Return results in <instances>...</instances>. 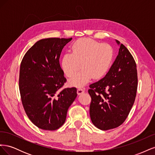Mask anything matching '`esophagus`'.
I'll list each match as a JSON object with an SVG mask.
<instances>
[{
  "mask_svg": "<svg viewBox=\"0 0 155 155\" xmlns=\"http://www.w3.org/2000/svg\"><path fill=\"white\" fill-rule=\"evenodd\" d=\"M84 92H85V90H84V89L82 88H78L77 90V93L78 95L81 94H83Z\"/></svg>",
  "mask_w": 155,
  "mask_h": 155,
  "instance_id": "esophagus-1",
  "label": "esophagus"
}]
</instances>
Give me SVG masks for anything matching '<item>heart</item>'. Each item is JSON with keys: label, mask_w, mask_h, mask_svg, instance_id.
<instances>
[{"label": "heart", "mask_w": 155, "mask_h": 155, "mask_svg": "<svg viewBox=\"0 0 155 155\" xmlns=\"http://www.w3.org/2000/svg\"><path fill=\"white\" fill-rule=\"evenodd\" d=\"M114 58V50L106 43L101 44L91 39H81L72 45L71 53L64 54L61 67L68 78L74 76L81 67L83 69L70 82L72 85H85L93 77L100 79L109 71Z\"/></svg>", "instance_id": "obj_1"}]
</instances>
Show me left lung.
Returning a JSON list of instances; mask_svg holds the SVG:
<instances>
[{
    "label": "left lung",
    "instance_id": "obj_1",
    "mask_svg": "<svg viewBox=\"0 0 155 155\" xmlns=\"http://www.w3.org/2000/svg\"><path fill=\"white\" fill-rule=\"evenodd\" d=\"M105 76L90 85V116L96 127L107 130L118 127L125 121L137 96V64L123 44Z\"/></svg>",
    "mask_w": 155,
    "mask_h": 155
}]
</instances>
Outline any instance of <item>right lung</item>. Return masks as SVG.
Listing matches in <instances>:
<instances>
[{
  "label": "right lung",
  "instance_id": "right-lung-1",
  "mask_svg": "<svg viewBox=\"0 0 155 155\" xmlns=\"http://www.w3.org/2000/svg\"><path fill=\"white\" fill-rule=\"evenodd\" d=\"M72 39H41L22 59L18 80L22 104L31 122L41 129L55 130L61 127L77 96L76 87L60 91L67 81L60 67V55Z\"/></svg>",
  "mask_w": 155,
  "mask_h": 155
}]
</instances>
